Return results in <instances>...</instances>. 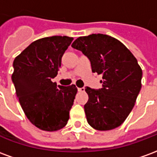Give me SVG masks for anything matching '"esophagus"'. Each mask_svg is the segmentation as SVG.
<instances>
[{
	"label": "esophagus",
	"mask_w": 157,
	"mask_h": 157,
	"mask_svg": "<svg viewBox=\"0 0 157 157\" xmlns=\"http://www.w3.org/2000/svg\"><path fill=\"white\" fill-rule=\"evenodd\" d=\"M78 92H85V88H84V87H81V88H78Z\"/></svg>",
	"instance_id": "esophagus-1"
}]
</instances>
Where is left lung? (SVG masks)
<instances>
[{
    "mask_svg": "<svg viewBox=\"0 0 157 157\" xmlns=\"http://www.w3.org/2000/svg\"><path fill=\"white\" fill-rule=\"evenodd\" d=\"M71 47L90 59L93 73L102 75V88L85 89L89 98L84 105L88 124L101 131L120 126L141 88L142 70L136 58L119 40L101 33L79 37Z\"/></svg>",
    "mask_w": 157,
    "mask_h": 157,
    "instance_id": "1",
    "label": "left lung"
}]
</instances>
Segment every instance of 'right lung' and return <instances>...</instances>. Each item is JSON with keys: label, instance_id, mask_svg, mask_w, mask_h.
Here are the masks:
<instances>
[{"label": "right lung", "instance_id": "add662e5", "mask_svg": "<svg viewBox=\"0 0 157 157\" xmlns=\"http://www.w3.org/2000/svg\"><path fill=\"white\" fill-rule=\"evenodd\" d=\"M73 38L52 36L33 42L13 61L12 80L20 105L33 124L44 131L64 128L77 92L75 85L51 81Z\"/></svg>", "mask_w": 157, "mask_h": 157}]
</instances>
